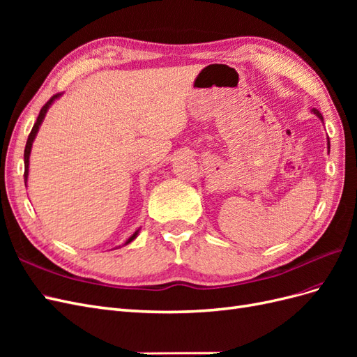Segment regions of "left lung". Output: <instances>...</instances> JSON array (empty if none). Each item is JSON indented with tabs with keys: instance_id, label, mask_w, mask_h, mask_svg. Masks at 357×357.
<instances>
[{
	"instance_id": "8db88e82",
	"label": "left lung",
	"mask_w": 357,
	"mask_h": 357,
	"mask_svg": "<svg viewBox=\"0 0 357 357\" xmlns=\"http://www.w3.org/2000/svg\"><path fill=\"white\" fill-rule=\"evenodd\" d=\"M312 113H314L316 116H319L321 121H323V117H321V114H320V112L319 110H316V109H312ZM328 149H331V144H329V139H328Z\"/></svg>"
}]
</instances>
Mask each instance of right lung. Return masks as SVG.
I'll return each instance as SVG.
<instances>
[{"label":"right lung","mask_w":357,"mask_h":357,"mask_svg":"<svg viewBox=\"0 0 357 357\" xmlns=\"http://www.w3.org/2000/svg\"><path fill=\"white\" fill-rule=\"evenodd\" d=\"M61 96V93H56V95H53L52 98L41 107V110H40V114H38V117H37V122L34 123V126H32V129H31V132H29V135H28V142H26V146H25V153H24V159H25V172H24V178H25V185H26V181H28V168H29V155H31V147H32V142H34V138H36V135H37V132H38V128H40V125H41V122H43V119H45V116H46V113H47V110H49V107H50V104L55 101L56 98H59ZM138 235V231H135L131 236H129V238L126 240V243L125 244H129L131 243L132 240H135V236Z\"/></svg>","instance_id":"obj_1"}]
</instances>
